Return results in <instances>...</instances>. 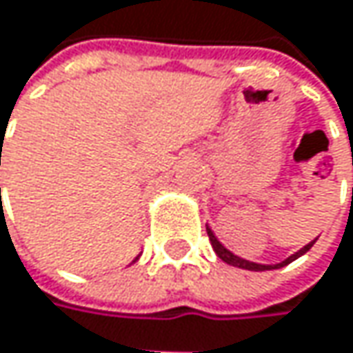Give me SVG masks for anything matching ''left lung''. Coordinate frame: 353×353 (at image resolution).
<instances>
[{
    "label": "left lung",
    "mask_w": 353,
    "mask_h": 353,
    "mask_svg": "<svg viewBox=\"0 0 353 353\" xmlns=\"http://www.w3.org/2000/svg\"><path fill=\"white\" fill-rule=\"evenodd\" d=\"M206 233H208V239H210V243H212V249H214V253L225 261V263H229V265H235V268H241V270H251V272H263V270H278V268H284V265H288L290 261H294V259H299L301 255H305L311 247L315 245V241H311L309 245H305L303 249H299L296 253H292L290 257H286L284 261H280V263H274V265H263V263H255V261H247L243 257H239V255H235V253H231L227 247L223 245L216 237H214V233H212V229L210 227H206Z\"/></svg>",
    "instance_id": "left-lung-1"
}]
</instances>
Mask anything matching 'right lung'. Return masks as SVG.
Listing matches in <instances>:
<instances>
[{
  "mask_svg": "<svg viewBox=\"0 0 353 353\" xmlns=\"http://www.w3.org/2000/svg\"><path fill=\"white\" fill-rule=\"evenodd\" d=\"M137 259H139V257H137Z\"/></svg>",
  "mask_w": 353,
  "mask_h": 353,
  "instance_id": "right-lung-1",
  "label": "right lung"
}]
</instances>
